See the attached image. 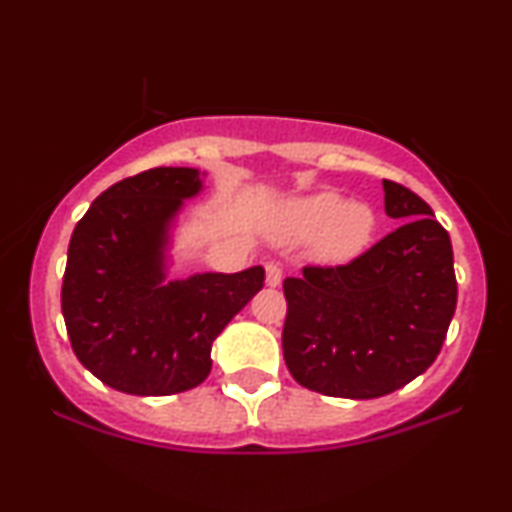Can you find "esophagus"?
Masks as SVG:
<instances>
[{
	"instance_id": "obj_1",
	"label": "esophagus",
	"mask_w": 512,
	"mask_h": 512,
	"mask_svg": "<svg viewBox=\"0 0 512 512\" xmlns=\"http://www.w3.org/2000/svg\"><path fill=\"white\" fill-rule=\"evenodd\" d=\"M264 272H267V286H279L281 284V276H284V269H281V264L267 262Z\"/></svg>"
}]
</instances>
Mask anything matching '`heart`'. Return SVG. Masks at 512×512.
<instances>
[{
	"mask_svg": "<svg viewBox=\"0 0 512 512\" xmlns=\"http://www.w3.org/2000/svg\"><path fill=\"white\" fill-rule=\"evenodd\" d=\"M281 233L289 240H315L322 262H349L368 248L375 233V214L368 204L344 202L337 192L296 199L281 214Z\"/></svg>",
	"mask_w": 512,
	"mask_h": 512,
	"instance_id": "1",
	"label": "heart"
}]
</instances>
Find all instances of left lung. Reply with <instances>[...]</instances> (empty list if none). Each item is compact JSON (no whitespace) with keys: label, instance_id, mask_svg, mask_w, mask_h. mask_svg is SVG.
<instances>
[{"label":"left lung","instance_id":"left-lung-1","mask_svg":"<svg viewBox=\"0 0 512 512\" xmlns=\"http://www.w3.org/2000/svg\"><path fill=\"white\" fill-rule=\"evenodd\" d=\"M402 223L346 264H305L284 279V361L298 385L373 399L436 361L457 305L450 236L419 195L383 180Z\"/></svg>","mask_w":512,"mask_h":512}]
</instances>
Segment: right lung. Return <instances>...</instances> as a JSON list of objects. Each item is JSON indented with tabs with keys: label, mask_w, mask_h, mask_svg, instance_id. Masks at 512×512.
Masks as SVG:
<instances>
[{
	"label": "right lung",
	"mask_w": 512,
	"mask_h": 512,
	"mask_svg": "<svg viewBox=\"0 0 512 512\" xmlns=\"http://www.w3.org/2000/svg\"><path fill=\"white\" fill-rule=\"evenodd\" d=\"M195 168H151L96 197L69 240L62 315L76 358L113 390L163 397L204 383L211 342L262 289L264 269L163 281L166 228Z\"/></svg>",
	"instance_id": "1"
}]
</instances>
